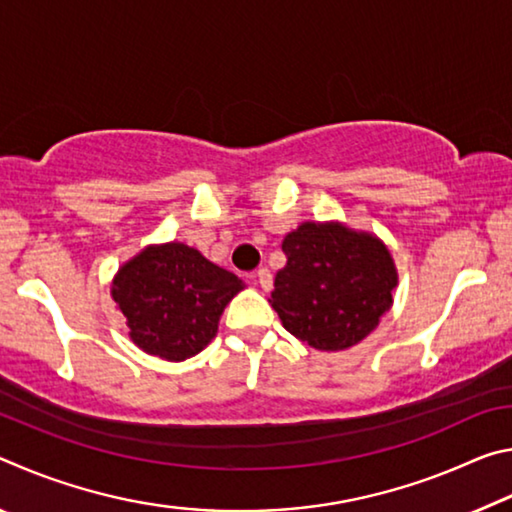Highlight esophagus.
<instances>
[{
  "label": "esophagus",
  "mask_w": 512,
  "mask_h": 512,
  "mask_svg": "<svg viewBox=\"0 0 512 512\" xmlns=\"http://www.w3.org/2000/svg\"><path fill=\"white\" fill-rule=\"evenodd\" d=\"M255 282H257L259 287H262L264 291L271 289V284H273V275H271V271H268V268H259V271L255 273Z\"/></svg>",
  "instance_id": "obj_1"
}]
</instances>
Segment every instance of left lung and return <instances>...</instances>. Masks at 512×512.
<instances>
[{
    "instance_id": "obj_1",
    "label": "left lung",
    "mask_w": 512,
    "mask_h": 512,
    "mask_svg": "<svg viewBox=\"0 0 512 512\" xmlns=\"http://www.w3.org/2000/svg\"><path fill=\"white\" fill-rule=\"evenodd\" d=\"M287 264L275 275L271 305L296 339L323 352L352 348L393 305V257L370 232L307 221L282 241Z\"/></svg>"
}]
</instances>
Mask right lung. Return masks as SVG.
Returning a JSON list of instances; mask_svg holds the SVG:
<instances>
[{
  "instance_id": "obj_1",
  "label": "right lung",
  "mask_w": 512,
  "mask_h": 512,
  "mask_svg": "<svg viewBox=\"0 0 512 512\" xmlns=\"http://www.w3.org/2000/svg\"><path fill=\"white\" fill-rule=\"evenodd\" d=\"M246 284L180 241L146 246L119 268L112 300L128 336L153 357L185 361L216 336L228 302Z\"/></svg>"
}]
</instances>
